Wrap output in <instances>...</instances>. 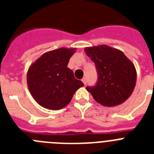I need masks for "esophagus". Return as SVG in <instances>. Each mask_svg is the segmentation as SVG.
I'll return each instance as SVG.
<instances>
[{
    "instance_id": "esophagus-1",
    "label": "esophagus",
    "mask_w": 154,
    "mask_h": 154,
    "mask_svg": "<svg viewBox=\"0 0 154 154\" xmlns=\"http://www.w3.org/2000/svg\"><path fill=\"white\" fill-rule=\"evenodd\" d=\"M82 82H83L84 85H85V84H86V79L83 78V79H82Z\"/></svg>"
}]
</instances>
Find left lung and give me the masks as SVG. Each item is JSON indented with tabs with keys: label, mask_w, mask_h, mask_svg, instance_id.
Segmentation results:
<instances>
[{
	"label": "left lung",
	"mask_w": 154,
	"mask_h": 154,
	"mask_svg": "<svg viewBox=\"0 0 154 154\" xmlns=\"http://www.w3.org/2000/svg\"><path fill=\"white\" fill-rule=\"evenodd\" d=\"M86 55L95 63L97 84L86 87L92 97L104 106L113 107L124 103L131 96L136 82L134 64L122 51L106 45L85 48Z\"/></svg>",
	"instance_id": "left-lung-1"
}]
</instances>
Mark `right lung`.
<instances>
[{
  "label": "right lung",
  "mask_w": 154,
  "mask_h": 154,
  "mask_svg": "<svg viewBox=\"0 0 154 154\" xmlns=\"http://www.w3.org/2000/svg\"><path fill=\"white\" fill-rule=\"evenodd\" d=\"M75 48H60L44 53L30 65L27 83L37 103L48 109L58 110L71 102L84 84L67 67Z\"/></svg>",
  "instance_id": "1"
}]
</instances>
